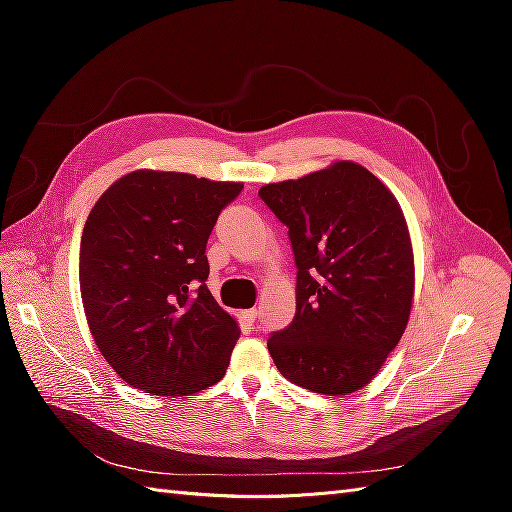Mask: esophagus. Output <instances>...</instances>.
<instances>
[{
	"label": "esophagus",
	"instance_id": "34e87169",
	"mask_svg": "<svg viewBox=\"0 0 512 512\" xmlns=\"http://www.w3.org/2000/svg\"><path fill=\"white\" fill-rule=\"evenodd\" d=\"M241 316H243V320H245V322H250V324H252V322L256 320V316H258V312H256V309H245V312H243Z\"/></svg>",
	"mask_w": 512,
	"mask_h": 512
}]
</instances>
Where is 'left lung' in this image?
I'll list each match as a JSON object with an SVG mask.
<instances>
[{
	"label": "left lung",
	"instance_id": "obj_1",
	"mask_svg": "<svg viewBox=\"0 0 512 512\" xmlns=\"http://www.w3.org/2000/svg\"><path fill=\"white\" fill-rule=\"evenodd\" d=\"M288 226L297 314L269 337L275 367L320 395L376 378L404 335L414 301V252L397 198L361 164L337 160L258 190Z\"/></svg>",
	"mask_w": 512,
	"mask_h": 512
}]
</instances>
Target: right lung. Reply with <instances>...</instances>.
I'll return each instance as SVG.
<instances>
[{
    "mask_svg": "<svg viewBox=\"0 0 512 512\" xmlns=\"http://www.w3.org/2000/svg\"><path fill=\"white\" fill-rule=\"evenodd\" d=\"M243 190L138 168L89 211L79 284L89 333L121 380L183 397L220 382L241 329L207 288V239Z\"/></svg>",
    "mask_w": 512,
    "mask_h": 512,
    "instance_id": "1",
    "label": "right lung"
}]
</instances>
